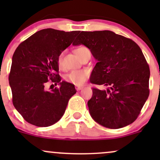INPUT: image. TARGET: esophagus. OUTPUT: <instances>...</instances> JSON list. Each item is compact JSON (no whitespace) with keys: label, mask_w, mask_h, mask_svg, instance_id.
I'll list each match as a JSON object with an SVG mask.
<instances>
[{"label":"esophagus","mask_w":160,"mask_h":160,"mask_svg":"<svg viewBox=\"0 0 160 160\" xmlns=\"http://www.w3.org/2000/svg\"><path fill=\"white\" fill-rule=\"evenodd\" d=\"M83 89V87H82V86H77V87H76V89L78 91L81 90V89Z\"/></svg>","instance_id":"esophagus-1"}]
</instances>
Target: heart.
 Listing matches in <instances>:
<instances>
[{
    "instance_id": "heart-1",
    "label": "heart",
    "mask_w": 160,
    "mask_h": 160,
    "mask_svg": "<svg viewBox=\"0 0 160 160\" xmlns=\"http://www.w3.org/2000/svg\"><path fill=\"white\" fill-rule=\"evenodd\" d=\"M89 50L88 49H86V47H79V48L75 49V54L78 56L79 58L81 57L83 53L86 51ZM58 67L62 68V55L61 54L58 58ZM89 71H86V70H75V71H72L68 74L65 77V80L67 82H70V83H73L74 85L77 86H80L82 85L86 81L88 78H89Z\"/></svg>"
}]
</instances>
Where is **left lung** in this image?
<instances>
[{
  "instance_id": "left-lung-1",
  "label": "left lung",
  "mask_w": 160,
  "mask_h": 160,
  "mask_svg": "<svg viewBox=\"0 0 160 160\" xmlns=\"http://www.w3.org/2000/svg\"><path fill=\"white\" fill-rule=\"evenodd\" d=\"M81 44L98 62L90 82L110 86L92 89L87 103L92 118L109 128L132 123L149 96L150 68L141 48L111 31L81 32L73 45Z\"/></svg>"
}]
</instances>
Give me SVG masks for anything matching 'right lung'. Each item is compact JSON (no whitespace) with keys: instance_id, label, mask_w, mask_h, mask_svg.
Segmentation results:
<instances>
[{"instance_id":"right-lung-1","label":"right lung","mask_w":160,"mask_h":160,"mask_svg":"<svg viewBox=\"0 0 160 160\" xmlns=\"http://www.w3.org/2000/svg\"><path fill=\"white\" fill-rule=\"evenodd\" d=\"M79 33L43 29L16 48L9 82L12 104L29 123L39 127L55 124L65 113L69 99L77 92L74 85L62 81L58 74V58ZM49 80L58 84L60 88L47 91Z\"/></svg>"}]
</instances>
